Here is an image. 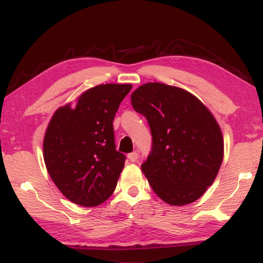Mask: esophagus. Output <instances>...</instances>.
<instances>
[{
	"label": "esophagus",
	"instance_id": "esophagus-1",
	"mask_svg": "<svg viewBox=\"0 0 263 263\" xmlns=\"http://www.w3.org/2000/svg\"><path fill=\"white\" fill-rule=\"evenodd\" d=\"M128 159H130V161L131 163H136V161L138 160V157H139V155H138V153H136V152H133V153H131V154H128Z\"/></svg>",
	"mask_w": 263,
	"mask_h": 263
}]
</instances>
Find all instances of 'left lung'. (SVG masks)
<instances>
[{"mask_svg": "<svg viewBox=\"0 0 263 263\" xmlns=\"http://www.w3.org/2000/svg\"><path fill=\"white\" fill-rule=\"evenodd\" d=\"M131 104L152 130L153 150L141 170L154 192L171 205L202 197L224 158V138L215 116L193 93L160 82L138 87Z\"/></svg>", "mask_w": 263, "mask_h": 263, "instance_id": "8db88e82", "label": "left lung"}]
</instances>
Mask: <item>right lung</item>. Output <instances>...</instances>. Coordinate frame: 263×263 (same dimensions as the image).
<instances>
[{"label": "right lung", "mask_w": 263, "mask_h": 263, "mask_svg": "<svg viewBox=\"0 0 263 263\" xmlns=\"http://www.w3.org/2000/svg\"><path fill=\"white\" fill-rule=\"evenodd\" d=\"M130 83H106L61 106L49 121L43 155L52 181L82 206L102 204L115 191L125 156L116 152L113 120Z\"/></svg>", "instance_id": "1"}]
</instances>
